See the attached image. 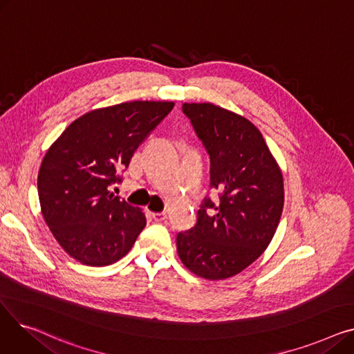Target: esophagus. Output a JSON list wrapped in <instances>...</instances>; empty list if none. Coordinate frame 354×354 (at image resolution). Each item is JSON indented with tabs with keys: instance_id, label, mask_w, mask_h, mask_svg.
<instances>
[{
	"instance_id": "esophagus-1",
	"label": "esophagus",
	"mask_w": 354,
	"mask_h": 354,
	"mask_svg": "<svg viewBox=\"0 0 354 354\" xmlns=\"http://www.w3.org/2000/svg\"><path fill=\"white\" fill-rule=\"evenodd\" d=\"M152 216L156 222H162L166 219V212H156V214H152Z\"/></svg>"
}]
</instances>
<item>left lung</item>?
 Masks as SVG:
<instances>
[{"mask_svg":"<svg viewBox=\"0 0 354 354\" xmlns=\"http://www.w3.org/2000/svg\"><path fill=\"white\" fill-rule=\"evenodd\" d=\"M182 110L209 153L219 205L203 199L195 227L178 234L176 250L195 275L224 280L270 245L284 207L283 174L248 119L212 103H183Z\"/></svg>","mask_w":354,"mask_h":354,"instance_id":"obj_1","label":"left lung"}]
</instances>
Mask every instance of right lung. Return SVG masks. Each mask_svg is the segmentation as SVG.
Returning a JSON list of instances; mask_svg holds the SVG:
<instances>
[{
  "instance_id": "add662e5",
  "label": "right lung",
  "mask_w": 354,
  "mask_h": 354,
  "mask_svg": "<svg viewBox=\"0 0 354 354\" xmlns=\"http://www.w3.org/2000/svg\"><path fill=\"white\" fill-rule=\"evenodd\" d=\"M174 102H126L74 120L47 151L37 179L41 214L62 248L82 264L110 266L146 225L140 208L109 191Z\"/></svg>"
}]
</instances>
